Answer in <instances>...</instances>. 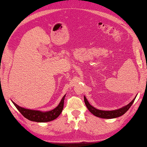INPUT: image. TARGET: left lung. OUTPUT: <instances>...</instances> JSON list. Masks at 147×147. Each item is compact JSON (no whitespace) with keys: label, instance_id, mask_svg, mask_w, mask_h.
Returning <instances> with one entry per match:
<instances>
[{"label":"left lung","instance_id":"left-lung-1","mask_svg":"<svg viewBox=\"0 0 147 147\" xmlns=\"http://www.w3.org/2000/svg\"><path fill=\"white\" fill-rule=\"evenodd\" d=\"M136 97L132 100V102H130V103L127 105V106H124L122 108H120V109H117V110H113V111H102L96 109L92 106H91L89 102L87 100L86 98L84 96V100L86 106L88 110L92 113L93 115L96 116V117L102 118H106V119H110V118H115L120 117V116L123 115L129 109V108L133 104L134 102Z\"/></svg>","mask_w":147,"mask_h":147}]
</instances>
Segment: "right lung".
<instances>
[{"label": "right lung", "instance_id": "add662e5", "mask_svg": "<svg viewBox=\"0 0 147 147\" xmlns=\"http://www.w3.org/2000/svg\"><path fill=\"white\" fill-rule=\"evenodd\" d=\"M65 97V95L63 97L59 106L53 110L50 111L48 112H41L40 111L24 109V108L18 106L17 104L14 103L13 102V103L16 107V109L20 112L21 114L28 120L33 121H36V122H47V121L55 120L61 113L63 109V106H64Z\"/></svg>", "mask_w": 147, "mask_h": 147}]
</instances>
